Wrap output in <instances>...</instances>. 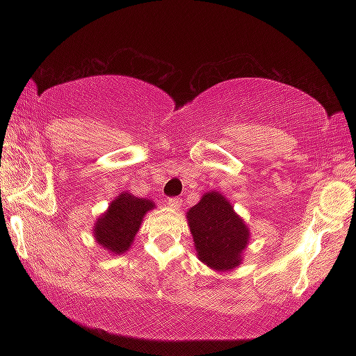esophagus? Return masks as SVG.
<instances>
[{"label":"esophagus","mask_w":356,"mask_h":356,"mask_svg":"<svg viewBox=\"0 0 356 356\" xmlns=\"http://www.w3.org/2000/svg\"><path fill=\"white\" fill-rule=\"evenodd\" d=\"M180 202H182V200H180V197L174 196V197H168L165 204H166L168 207H171V209H179L180 207Z\"/></svg>","instance_id":"obj_1"}]
</instances>
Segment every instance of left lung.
<instances>
[{
    "mask_svg": "<svg viewBox=\"0 0 356 356\" xmlns=\"http://www.w3.org/2000/svg\"><path fill=\"white\" fill-rule=\"evenodd\" d=\"M186 218L197 257L204 264L221 272L238 267L250 232L220 193H206Z\"/></svg>",
    "mask_w": 356,
    "mask_h": 356,
    "instance_id": "obj_1",
    "label": "left lung"
}]
</instances>
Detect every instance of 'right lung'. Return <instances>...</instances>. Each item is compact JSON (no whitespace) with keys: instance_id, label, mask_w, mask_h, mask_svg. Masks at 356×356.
<instances>
[{"instance_id":"add662e5","label":"right lung","mask_w":356,"mask_h":356,"mask_svg":"<svg viewBox=\"0 0 356 356\" xmlns=\"http://www.w3.org/2000/svg\"><path fill=\"white\" fill-rule=\"evenodd\" d=\"M154 209V202L122 193L111 202L105 215L95 222L94 237L105 250L122 254L130 248L135 234L140 231L143 216Z\"/></svg>"}]
</instances>
